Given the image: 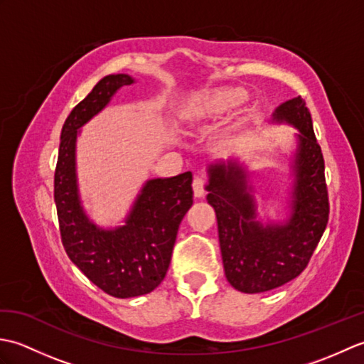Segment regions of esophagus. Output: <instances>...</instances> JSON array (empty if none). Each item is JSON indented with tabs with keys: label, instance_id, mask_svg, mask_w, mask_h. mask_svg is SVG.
Returning a JSON list of instances; mask_svg holds the SVG:
<instances>
[{
	"label": "esophagus",
	"instance_id": "1",
	"mask_svg": "<svg viewBox=\"0 0 364 364\" xmlns=\"http://www.w3.org/2000/svg\"><path fill=\"white\" fill-rule=\"evenodd\" d=\"M192 189H194V196L196 197H203L205 196V183H203V178L196 175L194 176V181H192Z\"/></svg>",
	"mask_w": 364,
	"mask_h": 364
}]
</instances>
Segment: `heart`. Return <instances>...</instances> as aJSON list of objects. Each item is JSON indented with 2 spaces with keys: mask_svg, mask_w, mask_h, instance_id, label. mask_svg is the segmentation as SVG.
Returning a JSON list of instances; mask_svg holds the SVG:
<instances>
[{
  "mask_svg": "<svg viewBox=\"0 0 364 364\" xmlns=\"http://www.w3.org/2000/svg\"><path fill=\"white\" fill-rule=\"evenodd\" d=\"M245 100V92L235 87H219L197 94L181 106V117L188 123H203L222 117Z\"/></svg>",
  "mask_w": 364,
  "mask_h": 364,
  "instance_id": "1",
  "label": "heart"
}]
</instances>
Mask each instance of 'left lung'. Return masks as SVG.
Returning <instances> with one entry per match:
<instances>
[{
	"mask_svg": "<svg viewBox=\"0 0 364 364\" xmlns=\"http://www.w3.org/2000/svg\"><path fill=\"white\" fill-rule=\"evenodd\" d=\"M270 122L297 129L283 219L258 218L257 191L239 158L208 166L206 200L218 218L223 270L228 283L245 294L275 289L300 275L328 222L323 158L305 102L296 97L282 103Z\"/></svg>",
	"mask_w": 364,
	"mask_h": 364,
	"instance_id": "obj_1",
	"label": "left lung"
}]
</instances>
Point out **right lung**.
Wrapping results in <instances>:
<instances>
[{
    "instance_id": "add662e5",
    "label": "right lung",
    "mask_w": 364,
    "mask_h": 364,
    "mask_svg": "<svg viewBox=\"0 0 364 364\" xmlns=\"http://www.w3.org/2000/svg\"><path fill=\"white\" fill-rule=\"evenodd\" d=\"M133 82L136 80L127 73L107 75L73 107L60 131L54 172V203L68 258L92 283L117 299L144 296L164 280L178 227L194 202L192 173L184 172L146 180L122 225H98L84 210L76 173V141L81 128L122 87Z\"/></svg>"
}]
</instances>
